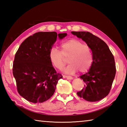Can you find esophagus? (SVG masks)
<instances>
[{
    "instance_id": "esophagus-1",
    "label": "esophagus",
    "mask_w": 127,
    "mask_h": 127,
    "mask_svg": "<svg viewBox=\"0 0 127 127\" xmlns=\"http://www.w3.org/2000/svg\"><path fill=\"white\" fill-rule=\"evenodd\" d=\"M63 77L64 78H66V79H73V77L71 76H65V75H64Z\"/></svg>"
}]
</instances>
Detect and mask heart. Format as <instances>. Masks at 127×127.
<instances>
[{
  "label": "heart",
  "mask_w": 127,
  "mask_h": 127,
  "mask_svg": "<svg viewBox=\"0 0 127 127\" xmlns=\"http://www.w3.org/2000/svg\"><path fill=\"white\" fill-rule=\"evenodd\" d=\"M61 51L52 48L49 51V58L53 65L58 69H62L65 65L68 58L69 65L64 69L66 73L72 74L77 70L79 72H87L91 67L93 57L91 49L80 40L71 38L62 43Z\"/></svg>",
  "instance_id": "b5f03b06"
}]
</instances>
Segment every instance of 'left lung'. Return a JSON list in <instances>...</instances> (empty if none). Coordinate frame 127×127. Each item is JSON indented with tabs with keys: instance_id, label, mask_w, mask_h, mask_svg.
<instances>
[{
	"instance_id": "1",
	"label": "left lung",
	"mask_w": 127,
	"mask_h": 127,
	"mask_svg": "<svg viewBox=\"0 0 127 127\" xmlns=\"http://www.w3.org/2000/svg\"><path fill=\"white\" fill-rule=\"evenodd\" d=\"M72 33L86 42L93 57L89 71L79 77L85 86L77 94L88 101H98L108 95L112 86L116 73L114 57L106 43L92 33L85 31Z\"/></svg>"
}]
</instances>
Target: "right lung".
I'll return each instance as SVG.
<instances>
[{
  "instance_id": "add662e5",
  "label": "right lung",
  "mask_w": 127,
  "mask_h": 127,
  "mask_svg": "<svg viewBox=\"0 0 127 127\" xmlns=\"http://www.w3.org/2000/svg\"><path fill=\"white\" fill-rule=\"evenodd\" d=\"M66 33L58 34L60 39ZM56 32H38L27 37L19 47L13 64L17 91L30 102L41 103L52 97L59 79L49 51L57 38Z\"/></svg>"
}]
</instances>
